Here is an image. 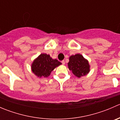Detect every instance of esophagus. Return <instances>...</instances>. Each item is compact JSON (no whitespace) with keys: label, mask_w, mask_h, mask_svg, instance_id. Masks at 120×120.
Here are the masks:
<instances>
[{"label":"esophagus","mask_w":120,"mask_h":120,"mask_svg":"<svg viewBox=\"0 0 120 120\" xmlns=\"http://www.w3.org/2000/svg\"><path fill=\"white\" fill-rule=\"evenodd\" d=\"M61 63H62L63 65H64L65 64V61H64V60H63V61H61Z\"/></svg>","instance_id":"34e87169"}]
</instances>
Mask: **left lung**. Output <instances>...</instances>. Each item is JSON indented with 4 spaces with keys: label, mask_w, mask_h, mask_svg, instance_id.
<instances>
[{
    "label": "left lung",
    "mask_w": 120,
    "mask_h": 120,
    "mask_svg": "<svg viewBox=\"0 0 120 120\" xmlns=\"http://www.w3.org/2000/svg\"><path fill=\"white\" fill-rule=\"evenodd\" d=\"M68 67L69 70L78 78L85 75L89 72V65L88 60L81 54H77L70 57Z\"/></svg>",
    "instance_id": "1"
}]
</instances>
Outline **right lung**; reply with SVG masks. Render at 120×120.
Listing matches in <instances>:
<instances>
[{"label": "right lung", "instance_id": "add662e5", "mask_svg": "<svg viewBox=\"0 0 120 120\" xmlns=\"http://www.w3.org/2000/svg\"><path fill=\"white\" fill-rule=\"evenodd\" d=\"M61 64L57 59H52L49 54H41L34 61L32 71L38 77H48L52 71Z\"/></svg>", "mask_w": 120, "mask_h": 120}]
</instances>
